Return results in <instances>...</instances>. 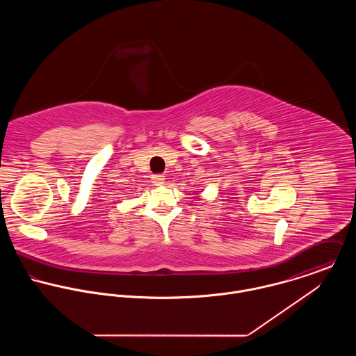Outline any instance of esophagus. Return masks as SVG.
I'll list each match as a JSON object with an SVG mask.
<instances>
[{"label": "esophagus", "mask_w": 356, "mask_h": 356, "mask_svg": "<svg viewBox=\"0 0 356 356\" xmlns=\"http://www.w3.org/2000/svg\"><path fill=\"white\" fill-rule=\"evenodd\" d=\"M152 184L156 185V186L163 185L164 184V175H161V174H154V175H152Z\"/></svg>", "instance_id": "obj_1"}]
</instances>
